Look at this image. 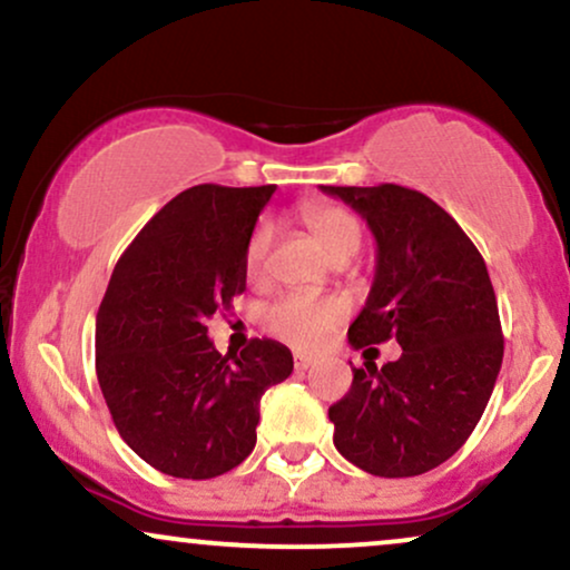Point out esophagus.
Here are the masks:
<instances>
[{"instance_id": "34e87169", "label": "esophagus", "mask_w": 570, "mask_h": 570, "mask_svg": "<svg viewBox=\"0 0 570 570\" xmlns=\"http://www.w3.org/2000/svg\"><path fill=\"white\" fill-rule=\"evenodd\" d=\"M313 362H316V358L307 356V353H294V367H297V370L313 367Z\"/></svg>"}]
</instances>
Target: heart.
Instances as JSON below:
<instances>
[{
	"mask_svg": "<svg viewBox=\"0 0 570 570\" xmlns=\"http://www.w3.org/2000/svg\"><path fill=\"white\" fill-rule=\"evenodd\" d=\"M316 244L332 263H345L362 248V225L348 208L337 203H307L299 214ZM273 244V225L267 219L257 222L246 240L244 265L248 278H259L265 273L267 254ZM345 305L337 297H316V294L292 292L267 305L263 322L273 335L297 348H316L335 326L343 322Z\"/></svg>",
	"mask_w": 570,
	"mask_h": 570,
	"instance_id": "b5f03b06",
	"label": "heart"
}]
</instances>
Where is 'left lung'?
<instances>
[{
    "mask_svg": "<svg viewBox=\"0 0 570 570\" xmlns=\"http://www.w3.org/2000/svg\"><path fill=\"white\" fill-rule=\"evenodd\" d=\"M322 189L362 214L377 244L375 281L348 343L367 348L394 337L402 345V356L381 370L375 362L353 367L351 391L330 407L335 448L375 476L431 472L469 440L501 370V318L485 259L417 189Z\"/></svg>",
    "mask_w": 570,
    "mask_h": 570,
    "instance_id": "obj_1",
    "label": "left lung"
}]
</instances>
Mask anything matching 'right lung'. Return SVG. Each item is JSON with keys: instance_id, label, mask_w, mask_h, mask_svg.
Listing matches in <instances>:
<instances>
[{"instance_id": "1", "label": "right lung", "mask_w": 570, "mask_h": 570, "mask_svg": "<svg viewBox=\"0 0 570 570\" xmlns=\"http://www.w3.org/2000/svg\"><path fill=\"white\" fill-rule=\"evenodd\" d=\"M276 185L176 195L117 259L96 316V375L126 444L149 466L212 480L257 444L259 399L292 375V351L252 340L222 353L208 318L246 289L244 252Z\"/></svg>"}]
</instances>
